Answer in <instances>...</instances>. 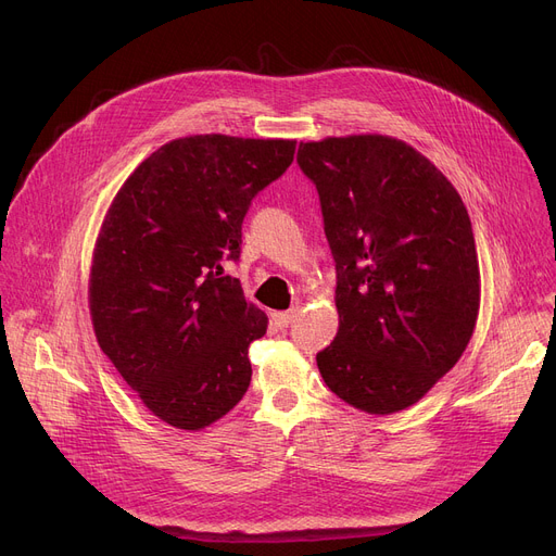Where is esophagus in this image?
Returning <instances> with one entry per match:
<instances>
[{"label": "esophagus", "mask_w": 556, "mask_h": 556, "mask_svg": "<svg viewBox=\"0 0 556 556\" xmlns=\"http://www.w3.org/2000/svg\"><path fill=\"white\" fill-rule=\"evenodd\" d=\"M298 313H300V308L298 306H293L290 311H279V313H273L270 317H273V323L279 327V329H283V327H288L290 323H293V319L298 317Z\"/></svg>", "instance_id": "esophagus-1"}]
</instances>
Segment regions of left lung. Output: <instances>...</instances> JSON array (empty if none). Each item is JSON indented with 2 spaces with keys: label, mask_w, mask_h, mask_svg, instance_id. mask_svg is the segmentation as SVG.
Instances as JSON below:
<instances>
[{
  "label": "left lung",
  "mask_w": 556,
  "mask_h": 556,
  "mask_svg": "<svg viewBox=\"0 0 556 556\" xmlns=\"http://www.w3.org/2000/svg\"><path fill=\"white\" fill-rule=\"evenodd\" d=\"M336 261L340 329L325 383L369 415L417 403L469 344L480 308L471 218L442 170L383 135L300 143Z\"/></svg>",
  "instance_id": "obj_1"
}]
</instances>
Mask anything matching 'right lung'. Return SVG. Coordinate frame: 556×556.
<instances>
[{"label":"right lung","instance_id":"right-lung-1","mask_svg":"<svg viewBox=\"0 0 556 556\" xmlns=\"http://www.w3.org/2000/svg\"><path fill=\"white\" fill-rule=\"evenodd\" d=\"M295 141L195 135L146 157L112 200L94 248L90 311L103 354L149 410L200 430L248 392V346L268 317L225 275L258 191Z\"/></svg>","mask_w":556,"mask_h":556}]
</instances>
